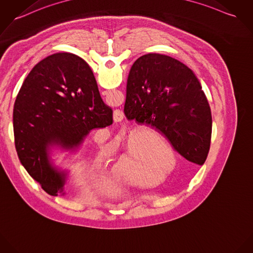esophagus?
<instances>
[{"instance_id": "esophagus-1", "label": "esophagus", "mask_w": 253, "mask_h": 253, "mask_svg": "<svg viewBox=\"0 0 253 253\" xmlns=\"http://www.w3.org/2000/svg\"><path fill=\"white\" fill-rule=\"evenodd\" d=\"M117 116H118V117H119V116H120V115H117Z\"/></svg>"}]
</instances>
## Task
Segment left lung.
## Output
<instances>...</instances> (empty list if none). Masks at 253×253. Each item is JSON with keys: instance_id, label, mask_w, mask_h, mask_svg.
<instances>
[{"instance_id": "8db88e82", "label": "left lung", "mask_w": 253, "mask_h": 253, "mask_svg": "<svg viewBox=\"0 0 253 253\" xmlns=\"http://www.w3.org/2000/svg\"><path fill=\"white\" fill-rule=\"evenodd\" d=\"M124 114L166 140L165 150L141 155L150 178L169 167V148L181 156L180 170L186 175L205 163L212 136L211 109L199 81L181 61L160 54L137 58L127 81Z\"/></svg>"}]
</instances>
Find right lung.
Returning a JSON list of instances; mask_svg holds the SVG:
<instances>
[{
	"instance_id": "obj_1",
	"label": "right lung",
	"mask_w": 253,
	"mask_h": 253,
	"mask_svg": "<svg viewBox=\"0 0 253 253\" xmlns=\"http://www.w3.org/2000/svg\"><path fill=\"white\" fill-rule=\"evenodd\" d=\"M113 124V110L100 96L88 64L58 53L32 69L13 109L15 148L20 162L50 195H65L89 175L82 153L92 129ZM60 152V163L53 152Z\"/></svg>"
}]
</instances>
